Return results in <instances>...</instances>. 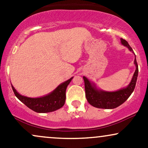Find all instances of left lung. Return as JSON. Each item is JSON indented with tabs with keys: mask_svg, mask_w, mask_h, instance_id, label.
<instances>
[{
	"mask_svg": "<svg viewBox=\"0 0 148 148\" xmlns=\"http://www.w3.org/2000/svg\"><path fill=\"white\" fill-rule=\"evenodd\" d=\"M121 40L123 45L127 47L130 51L134 52L132 48H131L126 40L123 39H121ZM134 64L136 65V71L129 86L117 91L106 92L100 91L97 89L94 85L88 81L87 78L83 77L84 81L85 94H86V100L88 103L93 107L100 109H114L124 103L132 93L136 86L138 73L136 57H135Z\"/></svg>",
	"mask_w": 148,
	"mask_h": 148,
	"instance_id": "8db88e82",
	"label": "left lung"
}]
</instances>
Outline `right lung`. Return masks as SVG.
Returning a JSON list of instances; mask_svg holds the SVG:
<instances>
[{
  "label": "right lung",
  "mask_w": 148,
  "mask_h": 148,
  "mask_svg": "<svg viewBox=\"0 0 148 148\" xmlns=\"http://www.w3.org/2000/svg\"><path fill=\"white\" fill-rule=\"evenodd\" d=\"M73 77L62 83L50 94L41 98H32L23 96L16 91L12 85V90L17 98L28 108L37 113H48L54 112L62 107L66 100V90Z\"/></svg>",
  "instance_id": "1"
}]
</instances>
